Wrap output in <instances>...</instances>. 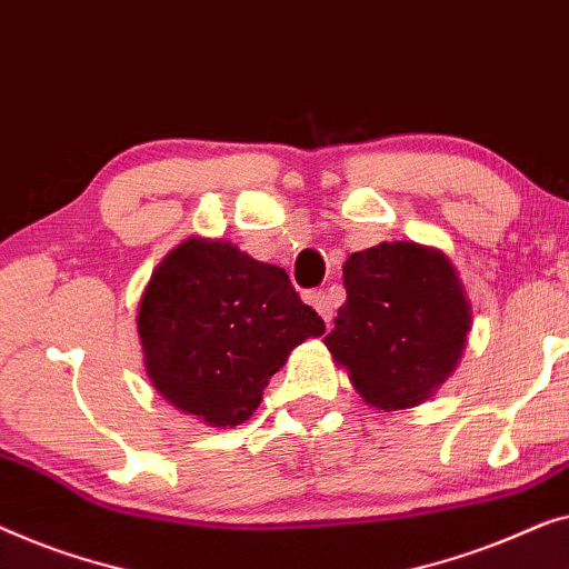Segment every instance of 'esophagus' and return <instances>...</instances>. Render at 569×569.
<instances>
[{"mask_svg":"<svg viewBox=\"0 0 569 569\" xmlns=\"http://www.w3.org/2000/svg\"><path fill=\"white\" fill-rule=\"evenodd\" d=\"M307 301L319 311V315H322L325 322H330V319H332V296L330 293H327V291H309Z\"/></svg>","mask_w":569,"mask_h":569,"instance_id":"obj_1","label":"esophagus"}]
</instances>
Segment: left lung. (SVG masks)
<instances>
[{"instance_id": "8db88e82", "label": "left lung", "mask_w": 569, "mask_h": 569, "mask_svg": "<svg viewBox=\"0 0 569 569\" xmlns=\"http://www.w3.org/2000/svg\"><path fill=\"white\" fill-rule=\"evenodd\" d=\"M348 299L325 335L368 405H420L459 361L469 303L451 260L415 242H383L342 266Z\"/></svg>"}]
</instances>
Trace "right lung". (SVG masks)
I'll return each instance as SVG.
<instances>
[{"instance_id": "obj_1", "label": "right lung", "mask_w": 569, "mask_h": 569, "mask_svg": "<svg viewBox=\"0 0 569 569\" xmlns=\"http://www.w3.org/2000/svg\"><path fill=\"white\" fill-rule=\"evenodd\" d=\"M136 322L154 389L213 428L250 418L288 353L325 332L283 268L198 237L154 270Z\"/></svg>"}]
</instances>
